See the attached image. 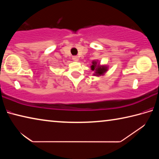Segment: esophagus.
<instances>
[{
    "mask_svg": "<svg viewBox=\"0 0 159 159\" xmlns=\"http://www.w3.org/2000/svg\"><path fill=\"white\" fill-rule=\"evenodd\" d=\"M72 59H73V60L75 61H78L79 60V57H77V56H74V57H72Z\"/></svg>",
    "mask_w": 159,
    "mask_h": 159,
    "instance_id": "34e87169",
    "label": "esophagus"
}]
</instances>
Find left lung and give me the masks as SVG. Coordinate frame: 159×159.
Here are the masks:
<instances>
[{"instance_id":"8db88e82","label":"left lung","mask_w":159,"mask_h":159,"mask_svg":"<svg viewBox=\"0 0 159 159\" xmlns=\"http://www.w3.org/2000/svg\"><path fill=\"white\" fill-rule=\"evenodd\" d=\"M93 64L91 66V69L92 71H95V74H94L95 76H101V75H104V74L107 71V67L104 66H99V64H98V62L96 61H93Z\"/></svg>"}]
</instances>
